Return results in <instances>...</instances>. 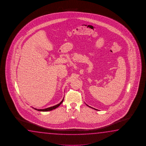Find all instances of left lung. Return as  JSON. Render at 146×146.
Masks as SVG:
<instances>
[{
	"label": "left lung",
	"mask_w": 146,
	"mask_h": 146,
	"mask_svg": "<svg viewBox=\"0 0 146 146\" xmlns=\"http://www.w3.org/2000/svg\"><path fill=\"white\" fill-rule=\"evenodd\" d=\"M86 105H87V104H86ZM87 106H88L89 107H90V108H92V109H95V110H97V109H94V108H92V107H91L89 106H88V105H87Z\"/></svg>",
	"instance_id": "8db88e82"
}]
</instances>
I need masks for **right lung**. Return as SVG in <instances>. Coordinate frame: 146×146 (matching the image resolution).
I'll return each instance as SVG.
<instances>
[{
    "instance_id": "obj_1",
    "label": "right lung",
    "mask_w": 146,
    "mask_h": 146,
    "mask_svg": "<svg viewBox=\"0 0 146 146\" xmlns=\"http://www.w3.org/2000/svg\"><path fill=\"white\" fill-rule=\"evenodd\" d=\"M63 100H64V99H63L62 100V101L59 104H57V105H56L55 106H54L50 107H48V108H45V109H36V108H33H33H34V109H35V110H36L37 111H51L52 110H54V109H56V108H57V107H58L60 105H61V104H62V102L63 101Z\"/></svg>"
}]
</instances>
